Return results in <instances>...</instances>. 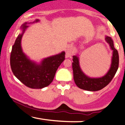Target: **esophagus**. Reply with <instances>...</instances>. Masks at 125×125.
Wrapping results in <instances>:
<instances>
[{
    "label": "esophagus",
    "mask_w": 125,
    "mask_h": 125,
    "mask_svg": "<svg viewBox=\"0 0 125 125\" xmlns=\"http://www.w3.org/2000/svg\"><path fill=\"white\" fill-rule=\"evenodd\" d=\"M73 53V48L71 46H67L66 49V58H67L72 55Z\"/></svg>",
    "instance_id": "obj_1"
}]
</instances>
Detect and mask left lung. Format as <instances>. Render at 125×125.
<instances>
[{
    "instance_id": "8db88e82",
    "label": "left lung",
    "mask_w": 125,
    "mask_h": 125,
    "mask_svg": "<svg viewBox=\"0 0 125 125\" xmlns=\"http://www.w3.org/2000/svg\"><path fill=\"white\" fill-rule=\"evenodd\" d=\"M105 41L109 45L110 49L112 51V56L109 69L103 76L91 77L87 76L84 73L80 66L78 54L73 56V62H72V69L74 81L77 86L82 89L88 91H97L101 90L109 83L116 73L119 66L118 52L115 48L112 39L106 36Z\"/></svg>"
}]
</instances>
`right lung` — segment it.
Listing matches in <instances>:
<instances>
[{
    "label": "right lung",
    "mask_w": 125,
    "mask_h": 125,
    "mask_svg": "<svg viewBox=\"0 0 125 125\" xmlns=\"http://www.w3.org/2000/svg\"><path fill=\"white\" fill-rule=\"evenodd\" d=\"M25 22L21 26V33L19 34L12 46L10 54V66L12 72L25 86L31 89H42L51 83L57 69L64 60L65 52L54 54L43 59L40 63L30 59L23 52L21 41L28 24L39 22Z\"/></svg>",
    "instance_id": "add662e5"
}]
</instances>
